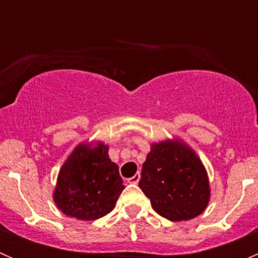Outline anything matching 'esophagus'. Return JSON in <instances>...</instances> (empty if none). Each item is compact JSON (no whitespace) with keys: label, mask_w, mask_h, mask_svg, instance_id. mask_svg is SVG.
I'll list each match as a JSON object with an SVG mask.
<instances>
[{"label":"esophagus","mask_w":258,"mask_h":258,"mask_svg":"<svg viewBox=\"0 0 258 258\" xmlns=\"http://www.w3.org/2000/svg\"><path fill=\"white\" fill-rule=\"evenodd\" d=\"M140 178H141V175H140V172H137L136 175L132 176V177H130L128 179H127V181H128V183H134V184H136V183H139Z\"/></svg>","instance_id":"1"}]
</instances>
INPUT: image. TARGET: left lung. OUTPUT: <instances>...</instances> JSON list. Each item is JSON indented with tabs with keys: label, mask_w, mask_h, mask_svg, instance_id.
Returning a JSON list of instances; mask_svg holds the SVG:
<instances>
[{
	"label": "left lung",
	"mask_w": 258,
	"mask_h": 258,
	"mask_svg": "<svg viewBox=\"0 0 258 258\" xmlns=\"http://www.w3.org/2000/svg\"><path fill=\"white\" fill-rule=\"evenodd\" d=\"M139 186L153 210L173 222L197 217L209 205L206 170L196 153L181 141L168 140L151 146Z\"/></svg>",
	"instance_id": "left-lung-1"
}]
</instances>
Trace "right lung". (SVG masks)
Returning <instances> with one entry per match:
<instances>
[{"label":"right lung","mask_w":258,"mask_h":258,"mask_svg":"<svg viewBox=\"0 0 258 258\" xmlns=\"http://www.w3.org/2000/svg\"><path fill=\"white\" fill-rule=\"evenodd\" d=\"M124 186L108 146L79 145L59 170L54 204L64 215L92 221L113 210Z\"/></svg>","instance_id":"right-lung-1"}]
</instances>
